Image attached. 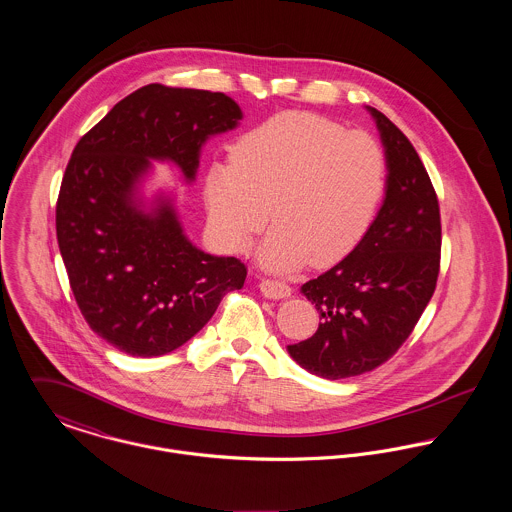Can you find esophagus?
I'll return each instance as SVG.
<instances>
[{
  "instance_id": "34e87169",
  "label": "esophagus",
  "mask_w": 512,
  "mask_h": 512,
  "mask_svg": "<svg viewBox=\"0 0 512 512\" xmlns=\"http://www.w3.org/2000/svg\"><path fill=\"white\" fill-rule=\"evenodd\" d=\"M259 288L265 298H273V300H282L292 294V288L286 282L276 280V278H263L259 282Z\"/></svg>"
}]
</instances>
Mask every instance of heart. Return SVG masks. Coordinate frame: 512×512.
I'll return each instance as SVG.
<instances>
[{"label": "heart", "mask_w": 512, "mask_h": 512, "mask_svg": "<svg viewBox=\"0 0 512 512\" xmlns=\"http://www.w3.org/2000/svg\"><path fill=\"white\" fill-rule=\"evenodd\" d=\"M234 161L208 169L206 202L222 237L243 249L271 218L263 261L333 265L368 234L388 187V156L370 134L312 113H282L247 130Z\"/></svg>", "instance_id": "b5f03b06"}]
</instances>
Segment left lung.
<instances>
[{"instance_id": "left-lung-1", "label": "left lung", "mask_w": 512, "mask_h": 512, "mask_svg": "<svg viewBox=\"0 0 512 512\" xmlns=\"http://www.w3.org/2000/svg\"><path fill=\"white\" fill-rule=\"evenodd\" d=\"M388 156L386 200L368 234L302 292L319 312L314 335L288 345L308 372L341 380L390 360L433 298L440 273V206L409 138L370 107Z\"/></svg>"}]
</instances>
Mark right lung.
<instances>
[{"label": "right lung", "mask_w": 512, "mask_h": 512, "mask_svg": "<svg viewBox=\"0 0 512 512\" xmlns=\"http://www.w3.org/2000/svg\"><path fill=\"white\" fill-rule=\"evenodd\" d=\"M241 118L224 93L150 83L81 136L56 200V237L87 325L115 349L159 356L185 345L247 267L197 249L161 200L144 212L134 197L150 159H171L191 181L212 134Z\"/></svg>", "instance_id": "1"}]
</instances>
